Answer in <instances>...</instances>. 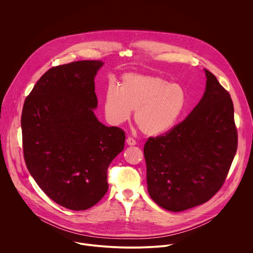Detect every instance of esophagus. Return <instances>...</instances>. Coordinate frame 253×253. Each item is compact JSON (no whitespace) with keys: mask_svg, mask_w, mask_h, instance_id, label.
Listing matches in <instances>:
<instances>
[{"mask_svg":"<svg viewBox=\"0 0 253 253\" xmlns=\"http://www.w3.org/2000/svg\"><path fill=\"white\" fill-rule=\"evenodd\" d=\"M126 142H127L128 145H130V146H134V145H136V143H137L136 140L133 139L132 137H128L127 140H126Z\"/></svg>","mask_w":253,"mask_h":253,"instance_id":"1","label":"esophagus"}]
</instances>
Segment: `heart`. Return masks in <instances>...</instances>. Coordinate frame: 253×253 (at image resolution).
I'll use <instances>...</instances> for the list:
<instances>
[{"mask_svg": "<svg viewBox=\"0 0 253 253\" xmlns=\"http://www.w3.org/2000/svg\"><path fill=\"white\" fill-rule=\"evenodd\" d=\"M106 118L112 125L127 121L134 110V120L148 136L170 131L186 106V92L182 86L165 79L137 73L122 76L119 87L108 85L104 97Z\"/></svg>", "mask_w": 253, "mask_h": 253, "instance_id": "b5f03b06", "label": "heart"}]
</instances>
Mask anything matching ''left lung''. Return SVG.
<instances>
[{
    "label": "left lung",
    "instance_id": "8db88e82",
    "mask_svg": "<svg viewBox=\"0 0 253 253\" xmlns=\"http://www.w3.org/2000/svg\"><path fill=\"white\" fill-rule=\"evenodd\" d=\"M204 71L205 92L187 118L144 145L149 195L173 212L203 204L217 193L237 150L230 95Z\"/></svg>",
    "mask_w": 253,
    "mask_h": 253
}]
</instances>
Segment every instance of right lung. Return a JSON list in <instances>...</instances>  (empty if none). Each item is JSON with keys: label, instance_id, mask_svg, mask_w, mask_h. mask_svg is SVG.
<instances>
[{"label": "right lung", "instance_id": "1", "mask_svg": "<svg viewBox=\"0 0 253 253\" xmlns=\"http://www.w3.org/2000/svg\"><path fill=\"white\" fill-rule=\"evenodd\" d=\"M103 64L85 60L51 68L23 107L27 168L48 197L71 210H86L102 199L107 169L124 149L125 132L94 114V78Z\"/></svg>", "mask_w": 253, "mask_h": 253}]
</instances>
